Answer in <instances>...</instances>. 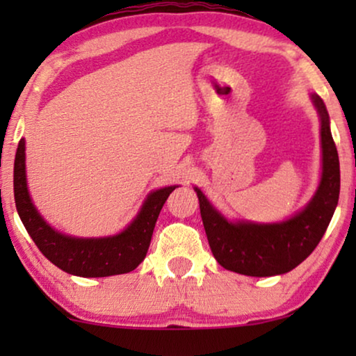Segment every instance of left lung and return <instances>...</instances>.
<instances>
[{"instance_id":"1","label":"left lung","mask_w":356,"mask_h":356,"mask_svg":"<svg viewBox=\"0 0 356 356\" xmlns=\"http://www.w3.org/2000/svg\"><path fill=\"white\" fill-rule=\"evenodd\" d=\"M321 121V179L306 206L290 218L274 223L230 220L218 212L199 188L201 217L209 246L227 270L250 277H270L301 264L327 230L340 193V165L327 108L319 95H311Z\"/></svg>"}]
</instances>
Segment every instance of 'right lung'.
Returning <instances> with one entry per match:
<instances>
[{"mask_svg": "<svg viewBox=\"0 0 356 356\" xmlns=\"http://www.w3.org/2000/svg\"><path fill=\"white\" fill-rule=\"evenodd\" d=\"M175 188H178V184L149 193L138 216L116 235L100 238L71 236L55 230L32 202L27 188L24 139L19 140L14 160V201L24 227L51 264L77 277H110L134 270L147 254L155 222Z\"/></svg>", "mask_w": 356, "mask_h": 356, "instance_id": "1", "label": "right lung"}]
</instances>
